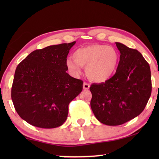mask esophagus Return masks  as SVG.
I'll return each mask as SVG.
<instances>
[{
    "label": "esophagus",
    "instance_id": "34e87169",
    "mask_svg": "<svg viewBox=\"0 0 159 159\" xmlns=\"http://www.w3.org/2000/svg\"><path fill=\"white\" fill-rule=\"evenodd\" d=\"M90 84L88 83H87V82H84L83 84V89L84 90H88L89 88H90Z\"/></svg>",
    "mask_w": 159,
    "mask_h": 159
}]
</instances>
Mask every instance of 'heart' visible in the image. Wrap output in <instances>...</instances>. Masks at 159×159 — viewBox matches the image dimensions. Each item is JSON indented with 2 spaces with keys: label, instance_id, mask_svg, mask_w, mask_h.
Returning a JSON list of instances; mask_svg holds the SVG:
<instances>
[{
  "label": "heart",
  "instance_id": "obj_1",
  "mask_svg": "<svg viewBox=\"0 0 159 159\" xmlns=\"http://www.w3.org/2000/svg\"><path fill=\"white\" fill-rule=\"evenodd\" d=\"M74 59L66 60V65L70 72L79 76L82 67H86V73L93 81L103 82L116 72L119 61L118 51L112 46L93 44L80 48L73 53Z\"/></svg>",
  "mask_w": 159,
  "mask_h": 159
}]
</instances>
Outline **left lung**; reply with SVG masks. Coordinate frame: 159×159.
Listing matches in <instances>:
<instances>
[{"label":"left lung","instance_id":"8db88e82","mask_svg":"<svg viewBox=\"0 0 159 159\" xmlns=\"http://www.w3.org/2000/svg\"><path fill=\"white\" fill-rule=\"evenodd\" d=\"M120 59L115 75L105 82L93 84L90 106L100 122L117 126L135 118L151 94L150 66L140 52L115 43Z\"/></svg>","mask_w":159,"mask_h":159}]
</instances>
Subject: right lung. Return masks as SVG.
Returning <instances> with one entry per match:
<instances>
[{
    "mask_svg": "<svg viewBox=\"0 0 159 159\" xmlns=\"http://www.w3.org/2000/svg\"><path fill=\"white\" fill-rule=\"evenodd\" d=\"M75 43L36 50L17 66L11 99L17 114L30 125L51 129L66 120L69 104L82 92L83 84L66 73L67 56Z\"/></svg>",
    "mask_w": 159,
    "mask_h": 159,
    "instance_id": "obj_1",
    "label": "right lung"
}]
</instances>
